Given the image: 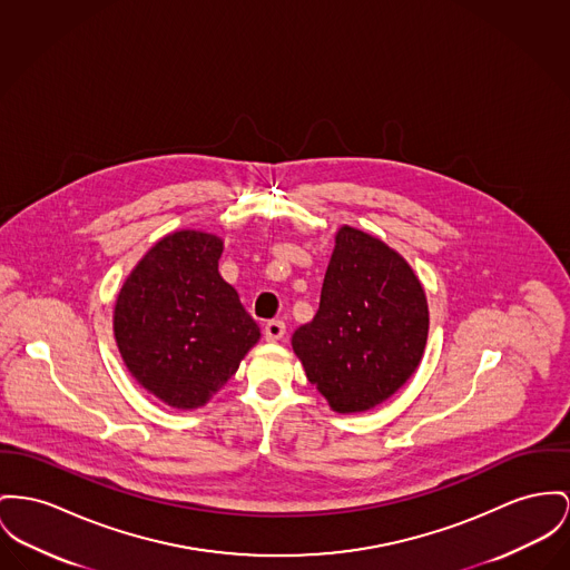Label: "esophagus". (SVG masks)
Returning <instances> with one entry per match:
<instances>
[{
    "label": "esophagus",
    "instance_id": "34e87169",
    "mask_svg": "<svg viewBox=\"0 0 570 570\" xmlns=\"http://www.w3.org/2000/svg\"><path fill=\"white\" fill-rule=\"evenodd\" d=\"M267 342H278L285 335V324L281 320H269L264 328Z\"/></svg>",
    "mask_w": 570,
    "mask_h": 570
}]
</instances>
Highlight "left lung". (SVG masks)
Listing matches in <instances>:
<instances>
[{"label":"left lung","mask_w":570,"mask_h":570,"mask_svg":"<svg viewBox=\"0 0 570 570\" xmlns=\"http://www.w3.org/2000/svg\"><path fill=\"white\" fill-rule=\"evenodd\" d=\"M423 285L376 235L343 225L315 317L292 347L335 413H365L415 374L428 342Z\"/></svg>","instance_id":"1"}]
</instances>
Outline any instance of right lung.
<instances>
[{
	"label": "right lung",
	"mask_w": 570,
	"mask_h": 570,
	"mask_svg": "<svg viewBox=\"0 0 570 570\" xmlns=\"http://www.w3.org/2000/svg\"><path fill=\"white\" fill-rule=\"evenodd\" d=\"M225 242L205 230L164 235L125 278L116 347L136 382L177 411L205 406L262 340L218 272Z\"/></svg>",
	"instance_id": "obj_1"
}]
</instances>
